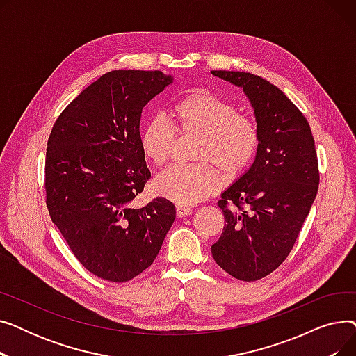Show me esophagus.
<instances>
[{
	"label": "esophagus",
	"mask_w": 356,
	"mask_h": 356,
	"mask_svg": "<svg viewBox=\"0 0 356 356\" xmlns=\"http://www.w3.org/2000/svg\"><path fill=\"white\" fill-rule=\"evenodd\" d=\"M192 212H193V209L191 207H186V204H177L176 207V213L179 218L189 216Z\"/></svg>",
	"instance_id": "1"
}]
</instances>
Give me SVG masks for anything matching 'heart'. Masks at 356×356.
Returning a JSON list of instances; mask_svg holds the SVG:
<instances>
[{
	"instance_id": "1",
	"label": "heart",
	"mask_w": 356,
	"mask_h": 356,
	"mask_svg": "<svg viewBox=\"0 0 356 356\" xmlns=\"http://www.w3.org/2000/svg\"><path fill=\"white\" fill-rule=\"evenodd\" d=\"M173 115L175 125L163 114L147 121L140 133L143 156L154 165L164 164L170 159L177 129L202 136L196 153L202 163L173 164L160 173L154 180L160 196L179 204L199 203L220 188L218 166L227 177H236L254 161L259 147L257 122L238 114L234 104L216 93L204 89L186 93L173 105Z\"/></svg>"
}]
</instances>
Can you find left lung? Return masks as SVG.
Returning a JSON list of instances; mask_svg holds the SVG:
<instances>
[{"mask_svg": "<svg viewBox=\"0 0 356 356\" xmlns=\"http://www.w3.org/2000/svg\"><path fill=\"white\" fill-rule=\"evenodd\" d=\"M244 89L259 129L250 170L220 195L225 227L212 245L216 264L255 282L283 264L319 189V164L306 117L275 85L245 72L212 70Z\"/></svg>", "mask_w": 356, "mask_h": 356, "instance_id": "8db88e82", "label": "left lung"}]
</instances>
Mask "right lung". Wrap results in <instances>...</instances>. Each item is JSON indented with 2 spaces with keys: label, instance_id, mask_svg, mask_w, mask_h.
Returning <instances> with one entry per match:
<instances>
[{
  "label": "right lung",
  "instance_id": "right-lung-1",
  "mask_svg": "<svg viewBox=\"0 0 356 356\" xmlns=\"http://www.w3.org/2000/svg\"><path fill=\"white\" fill-rule=\"evenodd\" d=\"M172 82L160 70L108 72L62 111L49 136V215L79 263L108 282L125 283L152 266L176 218L164 197L133 203L152 177L141 112Z\"/></svg>",
  "mask_w": 356,
  "mask_h": 356
}]
</instances>
